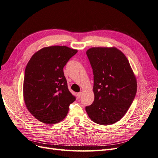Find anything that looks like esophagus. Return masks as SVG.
<instances>
[{"instance_id": "esophagus-1", "label": "esophagus", "mask_w": 158, "mask_h": 158, "mask_svg": "<svg viewBox=\"0 0 158 158\" xmlns=\"http://www.w3.org/2000/svg\"><path fill=\"white\" fill-rule=\"evenodd\" d=\"M82 92H79V93H78V94H77V95H78V98H81V96H82Z\"/></svg>"}]
</instances>
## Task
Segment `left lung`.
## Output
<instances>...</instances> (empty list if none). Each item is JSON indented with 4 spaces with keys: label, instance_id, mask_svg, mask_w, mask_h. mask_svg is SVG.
<instances>
[{
    "label": "left lung",
    "instance_id": "obj_1",
    "mask_svg": "<svg viewBox=\"0 0 158 158\" xmlns=\"http://www.w3.org/2000/svg\"><path fill=\"white\" fill-rule=\"evenodd\" d=\"M86 54L93 69L94 101L85 111L94 123L112 125L123 117L135 98L136 76L116 47H92Z\"/></svg>",
    "mask_w": 158,
    "mask_h": 158
}]
</instances>
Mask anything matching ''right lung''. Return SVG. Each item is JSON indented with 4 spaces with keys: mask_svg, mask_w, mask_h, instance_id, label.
Returning <instances> with one entry per match:
<instances>
[{
    "mask_svg": "<svg viewBox=\"0 0 158 158\" xmlns=\"http://www.w3.org/2000/svg\"><path fill=\"white\" fill-rule=\"evenodd\" d=\"M78 51L50 46L33 55L27 64L23 95L29 112L38 121L53 125L63 121L76 98L68 88L63 68Z\"/></svg>",
    "mask_w": 158,
    "mask_h": 158,
    "instance_id": "right-lung-1",
    "label": "right lung"
}]
</instances>
